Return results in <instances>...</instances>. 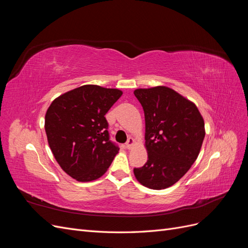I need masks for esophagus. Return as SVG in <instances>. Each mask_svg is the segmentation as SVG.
<instances>
[{
	"label": "esophagus",
	"mask_w": 248,
	"mask_h": 248,
	"mask_svg": "<svg viewBox=\"0 0 248 248\" xmlns=\"http://www.w3.org/2000/svg\"><path fill=\"white\" fill-rule=\"evenodd\" d=\"M134 142H136V141H134V140L132 138H129L128 140H127V142L125 144L126 149H128V150L131 149L134 146Z\"/></svg>",
	"instance_id": "esophagus-1"
}]
</instances>
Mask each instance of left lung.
I'll use <instances>...</instances> for the list:
<instances>
[{"label":"left lung","instance_id":"obj_1","mask_svg":"<svg viewBox=\"0 0 248 248\" xmlns=\"http://www.w3.org/2000/svg\"><path fill=\"white\" fill-rule=\"evenodd\" d=\"M145 112L148 160L134 169L138 181L161 190L181 179L200 154L205 123L197 106L166 86L134 90Z\"/></svg>","mask_w":248,"mask_h":248}]
</instances>
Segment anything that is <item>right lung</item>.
<instances>
[{
	"mask_svg": "<svg viewBox=\"0 0 248 248\" xmlns=\"http://www.w3.org/2000/svg\"><path fill=\"white\" fill-rule=\"evenodd\" d=\"M122 94L119 89L85 85L60 95L47 108L44 127L49 148L77 181L100 178L118 154L104 116Z\"/></svg>",
	"mask_w": 248,
	"mask_h": 248,
	"instance_id": "obj_1",
	"label": "right lung"
}]
</instances>
